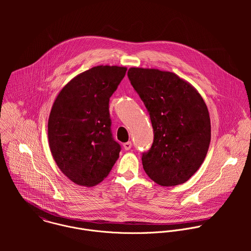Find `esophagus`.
Segmentation results:
<instances>
[{
	"label": "esophagus",
	"instance_id": "1",
	"mask_svg": "<svg viewBox=\"0 0 251 251\" xmlns=\"http://www.w3.org/2000/svg\"><path fill=\"white\" fill-rule=\"evenodd\" d=\"M131 146H132V144H131L130 141H128V142H126V143L123 144V147H124V149H125L126 151L129 150V149L131 148Z\"/></svg>",
	"mask_w": 251,
	"mask_h": 251
}]
</instances>
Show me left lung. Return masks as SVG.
<instances>
[{
	"instance_id": "1",
	"label": "left lung",
	"mask_w": 251,
	"mask_h": 251,
	"mask_svg": "<svg viewBox=\"0 0 251 251\" xmlns=\"http://www.w3.org/2000/svg\"><path fill=\"white\" fill-rule=\"evenodd\" d=\"M127 76L154 133L151 150L142 155L146 174L162 186L185 182L202 165L211 142L210 114L203 98L174 72L130 68Z\"/></svg>"
}]
</instances>
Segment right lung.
Instances as JSON below:
<instances>
[{"instance_id":"obj_1","label":"right lung","mask_w":251,"mask_h":251,"mask_svg":"<svg viewBox=\"0 0 251 251\" xmlns=\"http://www.w3.org/2000/svg\"><path fill=\"white\" fill-rule=\"evenodd\" d=\"M126 68L98 66L76 75L58 94L48 119V141L55 162L78 185L102 181L119 158L113 140L109 99Z\"/></svg>"}]
</instances>
